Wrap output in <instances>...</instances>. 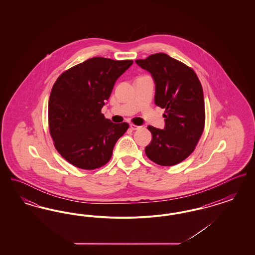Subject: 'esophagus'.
Returning a JSON list of instances; mask_svg holds the SVG:
<instances>
[{"instance_id":"1","label":"esophagus","mask_w":255,"mask_h":255,"mask_svg":"<svg viewBox=\"0 0 255 255\" xmlns=\"http://www.w3.org/2000/svg\"><path fill=\"white\" fill-rule=\"evenodd\" d=\"M130 127L132 130H138L140 129V126H137V125H134V124H130Z\"/></svg>"}]
</instances>
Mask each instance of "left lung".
Returning <instances> with one entry per match:
<instances>
[{
	"instance_id": "1",
	"label": "left lung",
	"mask_w": 255,
	"mask_h": 255,
	"mask_svg": "<svg viewBox=\"0 0 255 255\" xmlns=\"http://www.w3.org/2000/svg\"><path fill=\"white\" fill-rule=\"evenodd\" d=\"M135 63L152 74L156 105L165 109L163 130L148 126L152 141L146 156L161 166L176 165L195 150L206 122L204 92L194 71L165 53H155Z\"/></svg>"
}]
</instances>
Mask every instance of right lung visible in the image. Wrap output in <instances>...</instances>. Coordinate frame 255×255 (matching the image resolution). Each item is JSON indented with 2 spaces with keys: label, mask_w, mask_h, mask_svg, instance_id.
<instances>
[{
  "label": "right lung",
  "mask_w": 255,
  "mask_h": 255,
  "mask_svg": "<svg viewBox=\"0 0 255 255\" xmlns=\"http://www.w3.org/2000/svg\"><path fill=\"white\" fill-rule=\"evenodd\" d=\"M133 60L93 57L61 73L49 99V133L63 158L81 169L105 165L118 139L129 128L113 123L101 109L117 79Z\"/></svg>",
  "instance_id": "obj_1"
}]
</instances>
